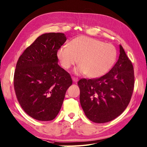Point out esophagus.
Returning <instances> with one entry per match:
<instances>
[{
	"label": "esophagus",
	"instance_id": "obj_1",
	"mask_svg": "<svg viewBox=\"0 0 147 147\" xmlns=\"http://www.w3.org/2000/svg\"><path fill=\"white\" fill-rule=\"evenodd\" d=\"M72 80L74 81V82H77V81H78V79H77V78H76V77H72Z\"/></svg>",
	"mask_w": 147,
	"mask_h": 147
}]
</instances>
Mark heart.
<instances>
[{"label": "heart", "mask_w": 147, "mask_h": 147, "mask_svg": "<svg viewBox=\"0 0 147 147\" xmlns=\"http://www.w3.org/2000/svg\"><path fill=\"white\" fill-rule=\"evenodd\" d=\"M57 56L64 69L76 65L79 66L75 73L86 74L92 79L103 76L111 70L117 58V50L112 44L86 36H80L71 40L68 47L58 49Z\"/></svg>", "instance_id": "b5f03b06"}]
</instances>
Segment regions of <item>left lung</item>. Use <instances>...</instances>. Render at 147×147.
<instances>
[{
	"mask_svg": "<svg viewBox=\"0 0 147 147\" xmlns=\"http://www.w3.org/2000/svg\"><path fill=\"white\" fill-rule=\"evenodd\" d=\"M119 56L108 73L98 79H80V102L87 118L96 123L111 121L128 106L134 89V70L119 45Z\"/></svg>",
	"mask_w": 147,
	"mask_h": 147,
	"instance_id": "obj_1",
	"label": "left lung"
}]
</instances>
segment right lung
<instances>
[{
    "instance_id": "obj_1",
    "label": "right lung",
    "mask_w": 147,
    "mask_h": 147,
    "mask_svg": "<svg viewBox=\"0 0 147 147\" xmlns=\"http://www.w3.org/2000/svg\"><path fill=\"white\" fill-rule=\"evenodd\" d=\"M66 40L64 33L42 34L26 49L16 64V97L26 114L36 120L55 118L72 84L70 74L58 64L57 51Z\"/></svg>"
}]
</instances>
